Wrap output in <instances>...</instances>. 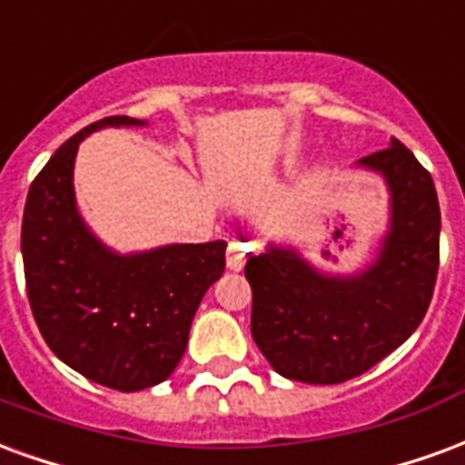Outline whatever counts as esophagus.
<instances>
[{"instance_id":"1","label":"esophagus","mask_w":465,"mask_h":465,"mask_svg":"<svg viewBox=\"0 0 465 465\" xmlns=\"http://www.w3.org/2000/svg\"><path fill=\"white\" fill-rule=\"evenodd\" d=\"M246 252H249V246L239 239H232L229 242V249H226V266L232 269V272H242L243 263H246Z\"/></svg>"}]
</instances>
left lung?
<instances>
[{"mask_svg":"<svg viewBox=\"0 0 465 465\" xmlns=\"http://www.w3.org/2000/svg\"><path fill=\"white\" fill-rule=\"evenodd\" d=\"M359 163L386 176L391 232L379 262L329 279L286 249L249 256L252 336L276 373L343 383L373 369L419 329L439 276L440 209L430 173L399 139Z\"/></svg>","mask_w":465,"mask_h":465,"instance_id":"8db88e82","label":"left lung"}]
</instances>
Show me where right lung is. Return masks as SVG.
Segmentation results:
<instances>
[{
    "instance_id": "add662e5",
    "label": "right lung",
    "mask_w": 465,
    "mask_h": 465,
    "mask_svg": "<svg viewBox=\"0 0 465 465\" xmlns=\"http://www.w3.org/2000/svg\"><path fill=\"white\" fill-rule=\"evenodd\" d=\"M134 124L143 122L106 116L66 139L35 176L22 219L26 296L46 346L116 391L149 389L172 376L202 296L226 266V242L116 256L86 232L72 186L79 142L102 126Z\"/></svg>"
}]
</instances>
